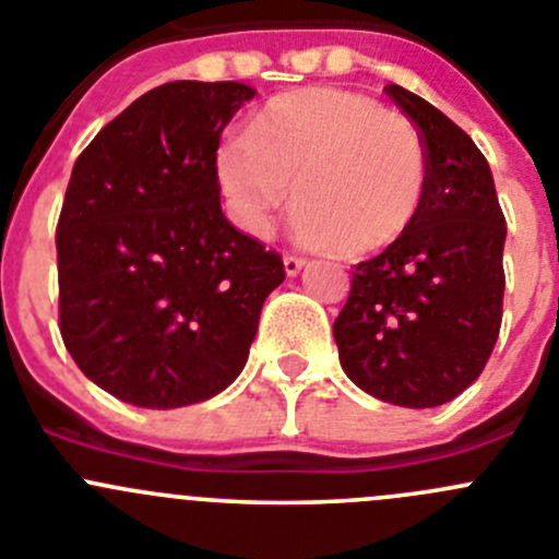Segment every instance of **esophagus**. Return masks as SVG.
Here are the masks:
<instances>
[{
	"instance_id": "1",
	"label": "esophagus",
	"mask_w": 559,
	"mask_h": 559,
	"mask_svg": "<svg viewBox=\"0 0 559 559\" xmlns=\"http://www.w3.org/2000/svg\"><path fill=\"white\" fill-rule=\"evenodd\" d=\"M283 263H285V274H288V276H296V274H299L301 269H305L307 260H305V258H299V254H285Z\"/></svg>"
}]
</instances>
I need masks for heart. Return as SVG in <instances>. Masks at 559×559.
I'll return each instance as SVG.
<instances>
[{
    "label": "heart",
    "mask_w": 559,
    "mask_h": 559,
    "mask_svg": "<svg viewBox=\"0 0 559 559\" xmlns=\"http://www.w3.org/2000/svg\"><path fill=\"white\" fill-rule=\"evenodd\" d=\"M216 180L252 236L269 230L296 183L299 241L368 254L395 243L417 219L428 153L406 117L370 95L307 87L269 100L249 136L219 147Z\"/></svg>",
    "instance_id": "heart-1"
}]
</instances>
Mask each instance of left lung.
I'll list each match as a JSON object with an SVG mask.
<instances>
[{
    "mask_svg": "<svg viewBox=\"0 0 559 559\" xmlns=\"http://www.w3.org/2000/svg\"><path fill=\"white\" fill-rule=\"evenodd\" d=\"M386 95L417 123L428 186L414 225L356 265L334 343L359 390L392 406L433 408L483 373L497 343L508 227L472 136L401 84Z\"/></svg>",
    "mask_w": 559,
    "mask_h": 559,
    "instance_id": "left-lung-1",
    "label": "left lung"
}]
</instances>
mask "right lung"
I'll list each match as a JSON object with an SVG mask.
<instances>
[{
  "label": "right lung",
  "instance_id": "1",
  "mask_svg": "<svg viewBox=\"0 0 559 559\" xmlns=\"http://www.w3.org/2000/svg\"><path fill=\"white\" fill-rule=\"evenodd\" d=\"M254 90L169 82L84 147L57 225L60 332L84 376L140 408L219 395L285 280L222 214L216 151Z\"/></svg>",
  "mask_w": 559,
  "mask_h": 559
}]
</instances>
